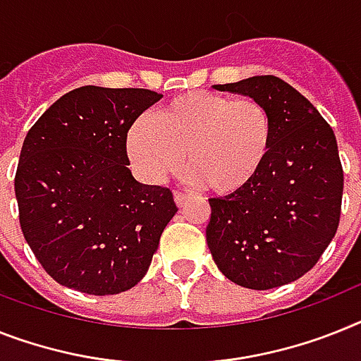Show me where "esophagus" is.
<instances>
[{
	"instance_id": "obj_1",
	"label": "esophagus",
	"mask_w": 361,
	"mask_h": 361,
	"mask_svg": "<svg viewBox=\"0 0 361 361\" xmlns=\"http://www.w3.org/2000/svg\"><path fill=\"white\" fill-rule=\"evenodd\" d=\"M185 200H187V196L183 195V192H180V190H174V202L178 207H181V205L185 204Z\"/></svg>"
}]
</instances>
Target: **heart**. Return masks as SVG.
I'll return each mask as SVG.
<instances>
[{
  "mask_svg": "<svg viewBox=\"0 0 361 361\" xmlns=\"http://www.w3.org/2000/svg\"><path fill=\"white\" fill-rule=\"evenodd\" d=\"M274 139V117L262 102L190 92L161 106L154 123L132 124L126 152L150 183L178 171L185 154L190 180L216 196H235L264 171Z\"/></svg>",
  "mask_w": 361,
  "mask_h": 361,
  "instance_id": "b5f03b06",
  "label": "heart"
}]
</instances>
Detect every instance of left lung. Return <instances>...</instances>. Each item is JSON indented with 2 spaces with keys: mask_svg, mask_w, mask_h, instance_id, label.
Segmentation results:
<instances>
[{
  "mask_svg": "<svg viewBox=\"0 0 361 361\" xmlns=\"http://www.w3.org/2000/svg\"><path fill=\"white\" fill-rule=\"evenodd\" d=\"M214 90L262 102L274 117L275 139L253 185L209 200L207 246L235 284L277 288L314 268L338 231L343 169L336 135L307 97L274 75Z\"/></svg>",
  "mask_w": 361,
  "mask_h": 361,
  "instance_id": "left-lung-1",
  "label": "left lung"
}]
</instances>
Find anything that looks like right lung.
<instances>
[{"label":"right lung","instance_id":"right-lung-1","mask_svg":"<svg viewBox=\"0 0 361 361\" xmlns=\"http://www.w3.org/2000/svg\"><path fill=\"white\" fill-rule=\"evenodd\" d=\"M161 97L141 87H77L29 130L14 178L20 226L62 286L114 295L148 271L178 207L171 189L132 176L126 135Z\"/></svg>","mask_w":361,"mask_h":361}]
</instances>
